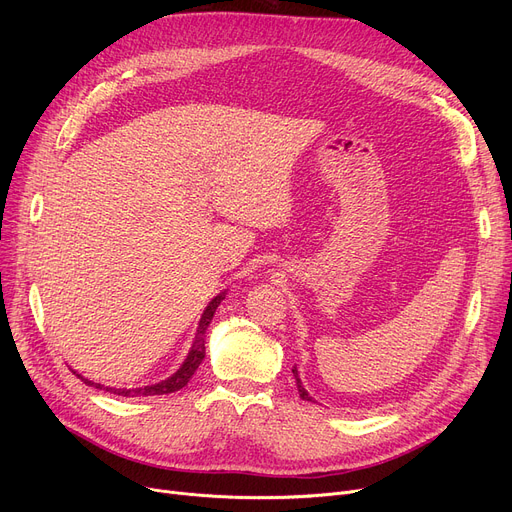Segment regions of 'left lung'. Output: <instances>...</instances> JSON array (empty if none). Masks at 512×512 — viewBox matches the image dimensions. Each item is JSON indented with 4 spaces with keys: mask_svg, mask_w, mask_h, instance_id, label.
Wrapping results in <instances>:
<instances>
[{
    "mask_svg": "<svg viewBox=\"0 0 512 512\" xmlns=\"http://www.w3.org/2000/svg\"><path fill=\"white\" fill-rule=\"evenodd\" d=\"M292 373H294V380H297V388H299V394H301V398L303 400H311L313 402V398L309 396V392L303 388V384H301V378H299V371H297V367L292 369Z\"/></svg>",
    "mask_w": 512,
    "mask_h": 512,
    "instance_id": "left-lung-1",
    "label": "left lung"
}]
</instances>
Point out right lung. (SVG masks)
Listing matches in <instances>:
<instances>
[{
	"mask_svg": "<svg viewBox=\"0 0 512 512\" xmlns=\"http://www.w3.org/2000/svg\"><path fill=\"white\" fill-rule=\"evenodd\" d=\"M224 297H226V292L218 294V297H215V299L207 305V309L203 311L201 321H199V328H197V336H195V342H193V348H191V353H188L186 361H184V363H182V367L172 375V378H168V380H164V382H159V384H155V386H145V388H132V390H126V388H103L101 384H93V382H89V380H85V378H80L78 373H76V375H78V378L83 380L85 384L95 386V388L105 390V392L118 394V396H157V394H170V392H176V390L184 388V386L188 384V380L193 378V373L197 371V367L201 365V361H203V357H205V330H207V326H209V321H211V317H213L215 309H218V305L224 301Z\"/></svg>",
	"mask_w": 512,
	"mask_h": 512,
	"instance_id": "obj_1",
	"label": "right lung"
}]
</instances>
